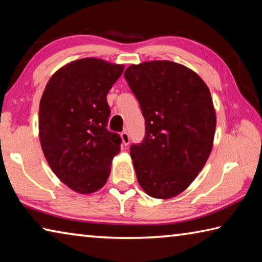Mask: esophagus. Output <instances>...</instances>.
<instances>
[{
  "label": "esophagus",
  "mask_w": 262,
  "mask_h": 262,
  "mask_svg": "<svg viewBox=\"0 0 262 262\" xmlns=\"http://www.w3.org/2000/svg\"><path fill=\"white\" fill-rule=\"evenodd\" d=\"M120 136H121V140H122V144L125 145V147H127V145L129 144V142H130V139H129V135H128V133L127 132H122Z\"/></svg>",
  "instance_id": "1"
}]
</instances>
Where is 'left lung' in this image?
Wrapping results in <instances>:
<instances>
[{
  "label": "left lung",
  "mask_w": 262,
  "mask_h": 262,
  "mask_svg": "<svg viewBox=\"0 0 262 262\" xmlns=\"http://www.w3.org/2000/svg\"><path fill=\"white\" fill-rule=\"evenodd\" d=\"M125 78L145 119L143 142L130 147L137 181L149 196L174 198L211 152L216 112L209 89L192 69L167 60L132 64Z\"/></svg>",
  "instance_id": "left-lung-1"
}]
</instances>
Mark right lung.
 <instances>
[{"label":"right lung","mask_w":262,"mask_h":262,"mask_svg":"<svg viewBox=\"0 0 262 262\" xmlns=\"http://www.w3.org/2000/svg\"><path fill=\"white\" fill-rule=\"evenodd\" d=\"M125 69L97 57L69 62L52 75L39 106V140L48 165L79 194L108 179L121 137L106 129L108 91Z\"/></svg>","instance_id":"obj_1"}]
</instances>
